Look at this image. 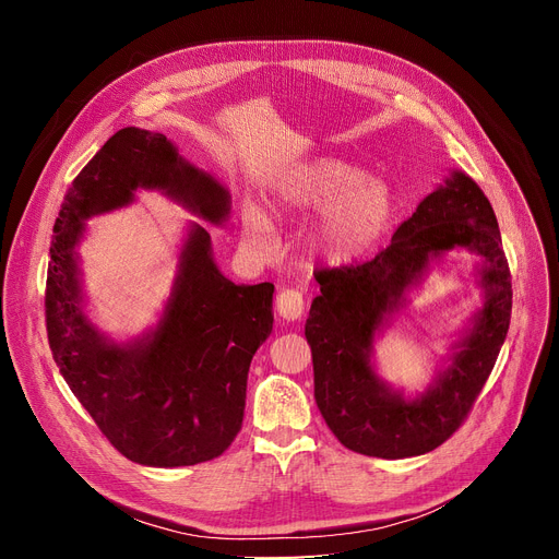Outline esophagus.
Returning a JSON list of instances; mask_svg holds the SVG:
<instances>
[{
	"label": "esophagus",
	"instance_id": "esophagus-1",
	"mask_svg": "<svg viewBox=\"0 0 559 559\" xmlns=\"http://www.w3.org/2000/svg\"><path fill=\"white\" fill-rule=\"evenodd\" d=\"M306 310V301L299 289H281L276 297V312L285 319V321H295L304 314Z\"/></svg>",
	"mask_w": 559,
	"mask_h": 559
}]
</instances>
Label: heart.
<instances>
[{
	"label": "heart",
	"mask_w": 559,
	"mask_h": 559,
	"mask_svg": "<svg viewBox=\"0 0 559 559\" xmlns=\"http://www.w3.org/2000/svg\"><path fill=\"white\" fill-rule=\"evenodd\" d=\"M283 203L299 213H324L312 233V249L333 262L362 255L385 233L394 199L383 181L340 158H317L295 169L283 190ZM245 238L251 249H274L270 219L258 209H247Z\"/></svg>",
	"instance_id": "1"
}]
</instances>
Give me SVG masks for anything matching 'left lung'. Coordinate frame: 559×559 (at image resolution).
<instances>
[{
    "label": "left lung",
    "instance_id": "obj_1",
    "mask_svg": "<svg viewBox=\"0 0 559 559\" xmlns=\"http://www.w3.org/2000/svg\"><path fill=\"white\" fill-rule=\"evenodd\" d=\"M464 246L484 255L486 306L452 367L421 400L405 402L374 378L370 342L432 254ZM321 295L310 306L314 401L340 442L371 457L424 455L464 424L501 350L512 312V276L491 203L466 174L428 194L388 249L344 267L317 270Z\"/></svg>",
    "mask_w": 559,
    "mask_h": 559
}]
</instances>
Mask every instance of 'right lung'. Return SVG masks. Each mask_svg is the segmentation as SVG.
I'll use <instances>...</instances> for the list:
<instances>
[{"instance_id":"1","label":"right lung","mask_w":559,"mask_h":559,"mask_svg":"<svg viewBox=\"0 0 559 559\" xmlns=\"http://www.w3.org/2000/svg\"><path fill=\"white\" fill-rule=\"evenodd\" d=\"M138 188H158L203 219L228 215V192L176 154L163 133L127 127L93 156L66 192L53 224L45 289L56 367L102 435L146 466L219 457L242 428L247 376L272 333V283L235 285L194 226L158 329L133 344L106 342L81 312L74 245L83 219L120 209Z\"/></svg>"}]
</instances>
